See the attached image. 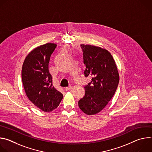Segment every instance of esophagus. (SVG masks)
Segmentation results:
<instances>
[{
  "label": "esophagus",
  "mask_w": 152,
  "mask_h": 152,
  "mask_svg": "<svg viewBox=\"0 0 152 152\" xmlns=\"http://www.w3.org/2000/svg\"><path fill=\"white\" fill-rule=\"evenodd\" d=\"M72 88V86H68V87L65 88V90H66V91H69V90H71Z\"/></svg>",
  "instance_id": "obj_1"
}]
</instances>
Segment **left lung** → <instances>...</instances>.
Masks as SVG:
<instances>
[{
  "instance_id": "obj_1",
  "label": "left lung",
  "mask_w": 152,
  "mask_h": 152,
  "mask_svg": "<svg viewBox=\"0 0 152 152\" xmlns=\"http://www.w3.org/2000/svg\"><path fill=\"white\" fill-rule=\"evenodd\" d=\"M85 66L84 76L91 77L85 85L84 96L78 102L86 114L100 112L110 101L119 82V75L114 59L107 50L91 45H80Z\"/></svg>"
}]
</instances>
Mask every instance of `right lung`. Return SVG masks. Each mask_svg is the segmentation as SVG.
Returning <instances> with one entry per match:
<instances>
[{"label":"right lung","mask_w":152,"mask_h":152,"mask_svg":"<svg viewBox=\"0 0 152 152\" xmlns=\"http://www.w3.org/2000/svg\"><path fill=\"white\" fill-rule=\"evenodd\" d=\"M56 45L46 43L32 50L26 57L21 70V79L26 96L42 111L51 112L59 106L62 94L52 84L49 71L50 56Z\"/></svg>","instance_id":"1"}]
</instances>
